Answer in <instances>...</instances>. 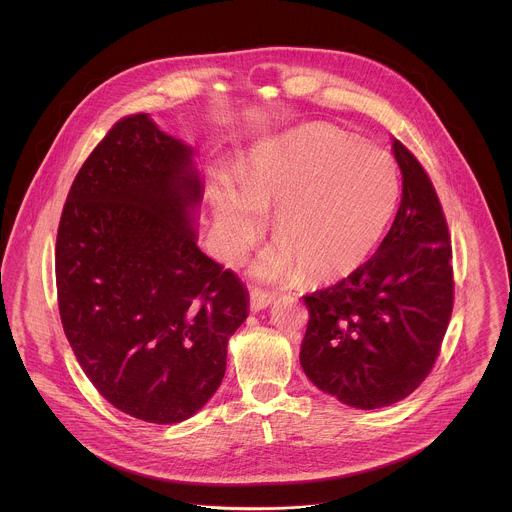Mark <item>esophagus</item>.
<instances>
[{"label": "esophagus", "instance_id": "34e87169", "mask_svg": "<svg viewBox=\"0 0 512 512\" xmlns=\"http://www.w3.org/2000/svg\"><path fill=\"white\" fill-rule=\"evenodd\" d=\"M274 299H276V293L266 292V290H260V288H252V292H250V307L254 311H260V309L268 307Z\"/></svg>", "mask_w": 512, "mask_h": 512}]
</instances>
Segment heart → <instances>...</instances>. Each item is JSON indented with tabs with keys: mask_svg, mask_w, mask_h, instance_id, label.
Listing matches in <instances>:
<instances>
[{
	"mask_svg": "<svg viewBox=\"0 0 512 512\" xmlns=\"http://www.w3.org/2000/svg\"><path fill=\"white\" fill-rule=\"evenodd\" d=\"M236 179L240 191L228 179L213 187L220 250L228 262L240 260L264 226V209L276 207L280 242L256 264L266 278L301 268L311 280L353 272L380 240L398 199L390 155L323 124L256 147Z\"/></svg>",
	"mask_w": 512,
	"mask_h": 512,
	"instance_id": "b5f03b06",
	"label": "heart"
}]
</instances>
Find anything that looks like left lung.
<instances>
[{"label":"left lung","instance_id":"left-lung-1","mask_svg":"<svg viewBox=\"0 0 512 512\" xmlns=\"http://www.w3.org/2000/svg\"><path fill=\"white\" fill-rule=\"evenodd\" d=\"M402 201L378 250L331 288L303 297L299 361L309 380L361 410L410 396L436 365L453 309L451 236L416 155L394 140Z\"/></svg>","mask_w":512,"mask_h":512}]
</instances>
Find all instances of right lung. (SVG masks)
Instances as JSON below:
<instances>
[{
  "instance_id": "1",
  "label": "right lung",
  "mask_w": 512,
  "mask_h": 512,
  "mask_svg": "<svg viewBox=\"0 0 512 512\" xmlns=\"http://www.w3.org/2000/svg\"><path fill=\"white\" fill-rule=\"evenodd\" d=\"M191 147L147 114L118 120L74 177L57 232L65 335L94 388L149 424L183 422L217 392L248 292L197 246Z\"/></svg>"
}]
</instances>
